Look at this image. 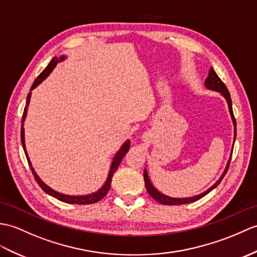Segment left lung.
I'll use <instances>...</instances> for the list:
<instances>
[{
    "label": "left lung",
    "instance_id": "8db88e82",
    "mask_svg": "<svg viewBox=\"0 0 257 257\" xmlns=\"http://www.w3.org/2000/svg\"><path fill=\"white\" fill-rule=\"evenodd\" d=\"M205 84L208 88L210 89H213V91H217V92H220L221 93L223 96L225 97V99L228 100V106H229V109H230V114L232 116V120H233V123H234V129H235V136H236V121H235V117L233 115V110H232V100H231V97H230V93L228 91V88H226L224 83L221 81V79L217 75V73L214 72V70L211 68L209 70V75H208V77L206 79V82ZM235 140V138H234ZM230 161L229 160V163L228 165H226V169L224 171V173L222 174L221 178L213 185V186L211 188H209L207 190V192L202 193L198 196H195V197H190V198H172V197H169V196H165L163 194H161L159 190H157L156 188H154L152 186V184L150 182V180H149V176H148V173L147 171L145 170V172H143V178H145V184H146V187H147V190L148 193L150 194V196L152 197V198L156 199L157 201H159L160 204H163V205H173V206H176V205H184V204H190V202H194L196 200H198L200 198H202L205 195H207L208 193H210L211 190L213 188H216L218 185L220 184V182H221L222 178L224 177V175L226 174V172H228L229 170V166H230Z\"/></svg>",
    "mask_w": 257,
    "mask_h": 257
}]
</instances>
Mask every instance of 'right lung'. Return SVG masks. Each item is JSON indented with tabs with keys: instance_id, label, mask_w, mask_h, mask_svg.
Returning a JSON list of instances; mask_svg holds the SVG:
<instances>
[{
	"instance_id": "1",
	"label": "right lung",
	"mask_w": 257,
	"mask_h": 257,
	"mask_svg": "<svg viewBox=\"0 0 257 257\" xmlns=\"http://www.w3.org/2000/svg\"><path fill=\"white\" fill-rule=\"evenodd\" d=\"M63 60V57H61L60 59H58L57 57H55L52 59V60L50 61V63L47 65V68L41 72L38 76L37 79L35 80V82L33 83L32 85V88H35L36 86H37L39 83H41V81H43L44 79H46V77L50 74L51 71L53 70V68L56 67L57 63L59 61ZM31 94L32 93H28L27 95V99H26V106H25V109H24V112H23V117H22V129H21V139H22V145H23V148H24V151H25V154H26V158H27V161H28V164L29 166H31V170L33 172V175L35 177L36 182L38 183L39 186L41 187V189L45 190V192L47 194H49L50 196L55 197V198L61 200L63 202H68V204H76V205H89V204H94V202H97L99 201L101 198H104V197L106 196V194L108 193V190L110 188V185H111V180H112V175H114V173L117 171L119 164H120L122 158L124 157V154H126L129 150V147H130V141H127L124 145L122 146V148L120 149V150L118 151V153L116 154V157L114 159V161H112V164H111V168H110V171H109V174H108V178H107L106 183L104 184V186L101 187L98 192L94 193L92 195H87V196H69V195H63V194H60L58 192H55V190L51 189L49 186H47V185L40 180V178L38 177V175L36 174L33 166L31 164V161H29L28 159V156L26 153V150H25V139H24V128H23V123H24V120H25V117H26V111H27V106L29 104V99H31Z\"/></svg>"
}]
</instances>
